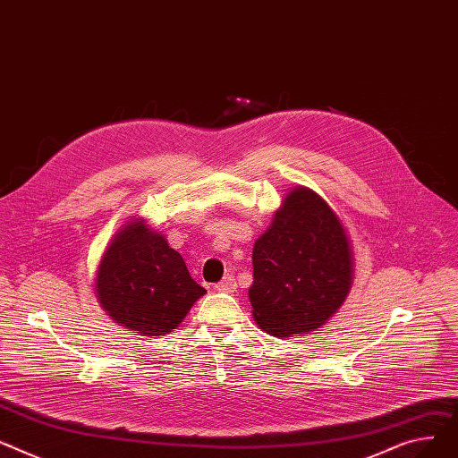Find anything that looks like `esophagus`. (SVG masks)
<instances>
[{
  "mask_svg": "<svg viewBox=\"0 0 458 458\" xmlns=\"http://www.w3.org/2000/svg\"><path fill=\"white\" fill-rule=\"evenodd\" d=\"M214 288H216L218 292H227V293H231V292L236 290V281H234L233 276H225Z\"/></svg>",
  "mask_w": 458,
  "mask_h": 458,
  "instance_id": "34e87169",
  "label": "esophagus"
}]
</instances>
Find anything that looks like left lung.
<instances>
[{"mask_svg":"<svg viewBox=\"0 0 458 458\" xmlns=\"http://www.w3.org/2000/svg\"><path fill=\"white\" fill-rule=\"evenodd\" d=\"M352 279V246L335 210L310 188H293L253 246L257 326L283 338L309 335L342 307Z\"/></svg>","mask_w":458,"mask_h":458,"instance_id":"1","label":"left lung"}]
</instances>
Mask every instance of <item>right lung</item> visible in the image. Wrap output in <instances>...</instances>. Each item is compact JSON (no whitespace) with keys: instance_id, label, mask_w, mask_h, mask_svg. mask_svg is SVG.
I'll use <instances>...</instances> for the list:
<instances>
[{"instance_id":"obj_1","label":"right lung","mask_w":458,"mask_h":458,"mask_svg":"<svg viewBox=\"0 0 458 458\" xmlns=\"http://www.w3.org/2000/svg\"><path fill=\"white\" fill-rule=\"evenodd\" d=\"M205 292L168 240L144 220H132L114 234L96 277L106 314L144 336L172 333Z\"/></svg>"}]
</instances>
